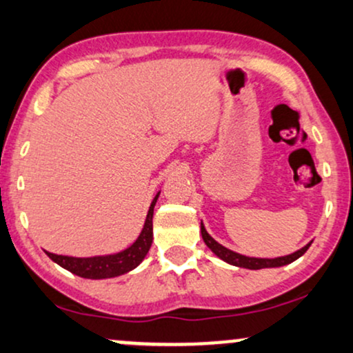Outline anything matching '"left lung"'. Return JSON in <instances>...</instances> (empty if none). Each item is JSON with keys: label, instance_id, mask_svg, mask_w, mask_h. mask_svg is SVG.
Here are the masks:
<instances>
[{"label": "left lung", "instance_id": "8db88e82", "mask_svg": "<svg viewBox=\"0 0 353 353\" xmlns=\"http://www.w3.org/2000/svg\"><path fill=\"white\" fill-rule=\"evenodd\" d=\"M200 231H202V238L205 241V244L212 249V252L221 259V261L228 262L231 265L236 267H244V269H251V270H259V269H270V267H282L287 264H292L293 261H296L298 257H301L303 254L307 251V248L311 246V243H307L305 248H301L300 251L288 254V256H282V257H275V259H261V257H248L243 256V254H238L234 251H230L228 248L221 246L220 243H216L215 239L212 238L205 230L203 223L200 225Z\"/></svg>", "mask_w": 353, "mask_h": 353}]
</instances>
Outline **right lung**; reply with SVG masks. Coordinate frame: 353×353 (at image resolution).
<instances>
[{
    "instance_id": "1",
    "label": "right lung",
    "mask_w": 353,
    "mask_h": 353,
    "mask_svg": "<svg viewBox=\"0 0 353 353\" xmlns=\"http://www.w3.org/2000/svg\"><path fill=\"white\" fill-rule=\"evenodd\" d=\"M159 197V192L156 194L153 202L150 205L148 215H146L145 226L141 230L135 243L128 246L123 251L117 254H107V256H94V257H71V256H60V254H53L46 251L48 257L58 265L63 267L71 274L83 276V279H112L127 274L140 265L148 254L151 243H153V212L156 200Z\"/></svg>"
}]
</instances>
